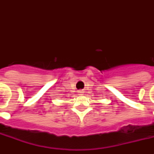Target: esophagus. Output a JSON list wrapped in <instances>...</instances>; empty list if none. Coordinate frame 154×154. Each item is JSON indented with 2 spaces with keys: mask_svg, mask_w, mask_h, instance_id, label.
Returning a JSON list of instances; mask_svg holds the SVG:
<instances>
[{
  "mask_svg": "<svg viewBox=\"0 0 154 154\" xmlns=\"http://www.w3.org/2000/svg\"><path fill=\"white\" fill-rule=\"evenodd\" d=\"M78 94H79V95H82V94H83V92H82V91H79V92H78Z\"/></svg>",
  "mask_w": 154,
  "mask_h": 154,
  "instance_id": "obj_1",
  "label": "esophagus"
}]
</instances>
